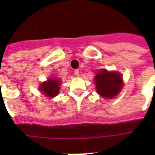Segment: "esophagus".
<instances>
[{
    "label": "esophagus",
    "mask_w": 155,
    "mask_h": 155,
    "mask_svg": "<svg viewBox=\"0 0 155 155\" xmlns=\"http://www.w3.org/2000/svg\"><path fill=\"white\" fill-rule=\"evenodd\" d=\"M74 75H75V76H77V77L80 75V72H79L78 70H75V71H74Z\"/></svg>",
    "instance_id": "1"
}]
</instances>
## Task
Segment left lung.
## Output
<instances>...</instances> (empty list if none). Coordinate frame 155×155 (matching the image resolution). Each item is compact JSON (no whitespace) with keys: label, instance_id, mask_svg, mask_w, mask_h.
<instances>
[{"label":"left lung","instance_id":"left-lung-1","mask_svg":"<svg viewBox=\"0 0 155 155\" xmlns=\"http://www.w3.org/2000/svg\"><path fill=\"white\" fill-rule=\"evenodd\" d=\"M96 91L102 97L113 99L124 86L123 78L119 72L100 70L94 76Z\"/></svg>","mask_w":155,"mask_h":155}]
</instances>
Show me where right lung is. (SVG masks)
Listing matches in <instances>:
<instances>
[{
  "label": "right lung",
  "instance_id": "right-lung-1",
  "mask_svg": "<svg viewBox=\"0 0 155 155\" xmlns=\"http://www.w3.org/2000/svg\"><path fill=\"white\" fill-rule=\"evenodd\" d=\"M61 81L57 78H50L47 81H45L40 84L39 89L45 96L53 98L56 96L60 92Z\"/></svg>",
  "mask_w": 155,
  "mask_h": 155
}]
</instances>
